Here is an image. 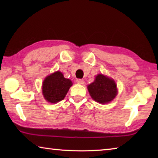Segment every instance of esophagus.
I'll return each instance as SVG.
<instances>
[{"label": "esophagus", "mask_w": 158, "mask_h": 158, "mask_svg": "<svg viewBox=\"0 0 158 158\" xmlns=\"http://www.w3.org/2000/svg\"><path fill=\"white\" fill-rule=\"evenodd\" d=\"M77 84H79L83 85L84 84V81L81 79H77Z\"/></svg>", "instance_id": "esophagus-1"}]
</instances>
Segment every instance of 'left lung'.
Returning <instances> with one entry per match:
<instances>
[{"mask_svg": "<svg viewBox=\"0 0 158 158\" xmlns=\"http://www.w3.org/2000/svg\"><path fill=\"white\" fill-rule=\"evenodd\" d=\"M88 90L93 100L101 104L109 102L117 94L116 84L114 80L103 74H98L95 81L88 85Z\"/></svg>", "mask_w": 158, "mask_h": 158, "instance_id": "left-lung-1", "label": "left lung"}]
</instances>
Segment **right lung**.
Returning <instances> with one entry per match:
<instances>
[{
  "label": "right lung",
  "mask_w": 158,
  "mask_h": 158,
  "mask_svg": "<svg viewBox=\"0 0 158 158\" xmlns=\"http://www.w3.org/2000/svg\"><path fill=\"white\" fill-rule=\"evenodd\" d=\"M72 84L70 80L65 79L60 72H56L48 76L42 84L45 100L51 103H56L63 100Z\"/></svg>",
  "instance_id": "right-lung-1"
}]
</instances>
